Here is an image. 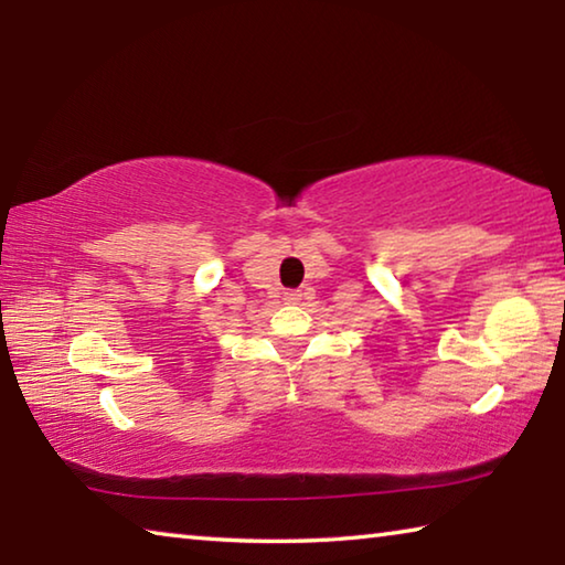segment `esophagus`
<instances>
[{
	"label": "esophagus",
	"instance_id": "34e87169",
	"mask_svg": "<svg viewBox=\"0 0 565 565\" xmlns=\"http://www.w3.org/2000/svg\"><path fill=\"white\" fill-rule=\"evenodd\" d=\"M301 296H303L301 291H286V294H284V301H286V303H299Z\"/></svg>",
	"mask_w": 565,
	"mask_h": 565
}]
</instances>
